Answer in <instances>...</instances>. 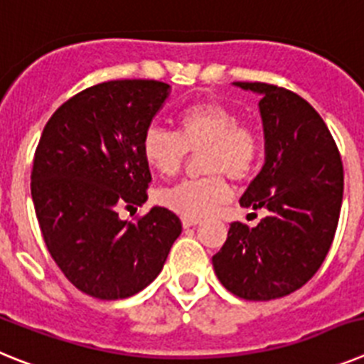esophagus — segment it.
Instances as JSON below:
<instances>
[{
    "instance_id": "34e87169",
    "label": "esophagus",
    "mask_w": 364,
    "mask_h": 364,
    "mask_svg": "<svg viewBox=\"0 0 364 364\" xmlns=\"http://www.w3.org/2000/svg\"><path fill=\"white\" fill-rule=\"evenodd\" d=\"M198 218H189V217H182V226L186 228V230H188V228H193V226H197L198 224Z\"/></svg>"
}]
</instances>
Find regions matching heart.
I'll return each instance as SVG.
<instances>
[{
    "label": "heart",
    "mask_w": 364,
    "mask_h": 364,
    "mask_svg": "<svg viewBox=\"0 0 364 364\" xmlns=\"http://www.w3.org/2000/svg\"><path fill=\"white\" fill-rule=\"evenodd\" d=\"M142 156L154 173L175 176L188 154H197L204 176L186 180L159 193V202L182 217L202 218L230 197L224 176L242 182L259 156V138L239 114L218 102H200L175 117V134L151 127L142 136Z\"/></svg>",
    "instance_id": "heart-1"
}]
</instances>
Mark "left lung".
Instances as JSON below:
<instances>
[{"label":"left lung","mask_w":364,"mask_h":364,"mask_svg":"<svg viewBox=\"0 0 364 364\" xmlns=\"http://www.w3.org/2000/svg\"><path fill=\"white\" fill-rule=\"evenodd\" d=\"M233 85L260 96L264 131V166L240 205L268 215L255 228L233 222L211 260L231 294L272 301L306 284L326 259L343 204V162L326 124L306 100L268 83Z\"/></svg>","instance_id":"1"}]
</instances>
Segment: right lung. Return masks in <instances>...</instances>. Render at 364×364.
Returning <instances> with one entry per match:
<instances>
[{"mask_svg":"<svg viewBox=\"0 0 364 364\" xmlns=\"http://www.w3.org/2000/svg\"><path fill=\"white\" fill-rule=\"evenodd\" d=\"M169 92L154 80L98 83L67 100L41 133L31 175L41 235L58 268L91 297L142 291L182 233L180 218L160 205L136 222L118 217L147 200L140 146Z\"/></svg>","mask_w":364,"mask_h":364,"instance_id":"add662e5","label":"right lung"}]
</instances>
